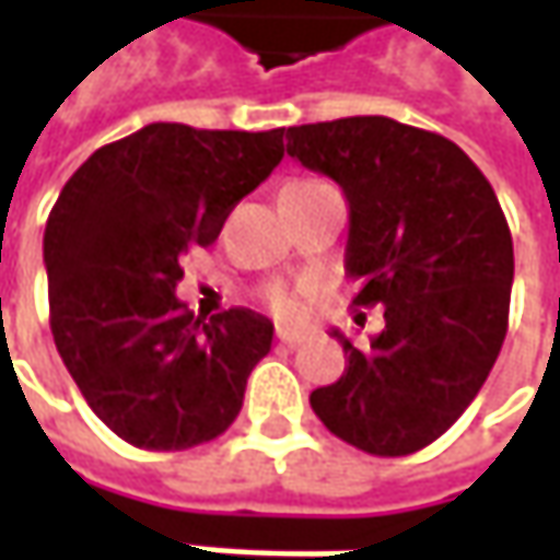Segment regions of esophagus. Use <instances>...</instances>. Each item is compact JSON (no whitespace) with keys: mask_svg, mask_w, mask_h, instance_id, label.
<instances>
[{"mask_svg":"<svg viewBox=\"0 0 560 560\" xmlns=\"http://www.w3.org/2000/svg\"><path fill=\"white\" fill-rule=\"evenodd\" d=\"M277 339L283 342V346H290V349H295L305 336L302 334H295V330H287V327H277Z\"/></svg>","mask_w":560,"mask_h":560,"instance_id":"34e87169","label":"esophagus"}]
</instances>
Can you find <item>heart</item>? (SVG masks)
<instances>
[{"instance_id":"obj_1","label":"heart","mask_w":560,"mask_h":560,"mask_svg":"<svg viewBox=\"0 0 560 560\" xmlns=\"http://www.w3.org/2000/svg\"><path fill=\"white\" fill-rule=\"evenodd\" d=\"M268 305L270 312L277 317H287L295 320L305 312V290H290V287H270L268 290Z\"/></svg>"}]
</instances>
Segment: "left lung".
Here are the masks:
<instances>
[{
    "label": "left lung",
    "instance_id": "left-lung-1",
    "mask_svg": "<svg viewBox=\"0 0 560 560\" xmlns=\"http://www.w3.org/2000/svg\"><path fill=\"white\" fill-rule=\"evenodd\" d=\"M295 162L334 177L349 199L352 305H383L386 327L312 393L342 442L376 458L415 455L477 398L508 334L514 246L483 171L440 133L393 118L287 127Z\"/></svg>",
    "mask_w": 560,
    "mask_h": 560
}]
</instances>
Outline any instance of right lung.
<instances>
[{
	"instance_id": "right-lung-1",
	"label": "right lung",
	"mask_w": 560,
	"mask_h": 560,
	"mask_svg": "<svg viewBox=\"0 0 560 560\" xmlns=\"http://www.w3.org/2000/svg\"><path fill=\"white\" fill-rule=\"evenodd\" d=\"M283 159V127L196 130L149 124L96 149L49 211L55 349L96 418L149 452L218 440L236 420L273 324L248 308L211 320L177 299L189 248Z\"/></svg>"
}]
</instances>
